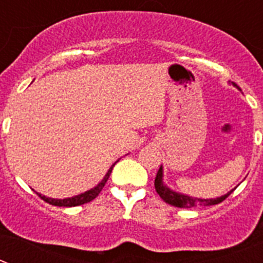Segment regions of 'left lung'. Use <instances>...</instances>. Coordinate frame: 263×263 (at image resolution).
Instances as JSON below:
<instances>
[{
    "label": "left lung",
    "instance_id": "obj_1",
    "mask_svg": "<svg viewBox=\"0 0 263 263\" xmlns=\"http://www.w3.org/2000/svg\"><path fill=\"white\" fill-rule=\"evenodd\" d=\"M155 191L158 192V195L160 196V199L163 201H166L167 204L174 206H178V208H194V206H208V205H215V204H220L221 201H224L229 195L233 192L232 190L231 192H228L227 195L221 197H217V199H196V197L187 196V195L176 194V192L171 191L170 188H167L166 185L162 182V167L158 170L157 176H155Z\"/></svg>",
    "mask_w": 263,
    "mask_h": 263
}]
</instances>
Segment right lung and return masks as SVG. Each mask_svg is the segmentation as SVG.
<instances>
[{
    "instance_id": "obj_1",
    "label": "right lung",
    "mask_w": 263,
    "mask_h": 263,
    "mask_svg": "<svg viewBox=\"0 0 263 263\" xmlns=\"http://www.w3.org/2000/svg\"><path fill=\"white\" fill-rule=\"evenodd\" d=\"M113 166H115V164H113ZM113 166L109 168L108 174H106L105 178L101 180V183H99L96 187L92 188V190H89V191L84 192V194H81V195H78V196L68 197V199H60V200H58V199H50V197L42 196L41 194H38V195L42 197V199H43V200L46 201V203L51 204V205H57V206H76V205H81V204L89 203V201H92L93 199H96V197L99 196V194L101 192V190L104 188V185H105L106 180L109 179V175H110Z\"/></svg>"
}]
</instances>
